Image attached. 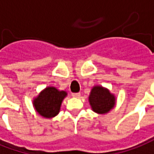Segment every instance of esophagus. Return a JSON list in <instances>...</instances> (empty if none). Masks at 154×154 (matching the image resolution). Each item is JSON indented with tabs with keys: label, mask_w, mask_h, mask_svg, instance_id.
Segmentation results:
<instances>
[{
	"label": "esophagus",
	"mask_w": 154,
	"mask_h": 154,
	"mask_svg": "<svg viewBox=\"0 0 154 154\" xmlns=\"http://www.w3.org/2000/svg\"><path fill=\"white\" fill-rule=\"evenodd\" d=\"M72 95L73 96V97H74V98H79V97L81 96V94L80 93H72Z\"/></svg>",
	"instance_id": "esophagus-1"
}]
</instances>
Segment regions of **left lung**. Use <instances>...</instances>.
<instances>
[{"label":"left lung","mask_w":154,"mask_h":154,"mask_svg":"<svg viewBox=\"0 0 154 154\" xmlns=\"http://www.w3.org/2000/svg\"><path fill=\"white\" fill-rule=\"evenodd\" d=\"M90 106L94 112L106 114L113 108L116 104V97L108 88L100 85L94 86L88 96Z\"/></svg>","instance_id":"obj_1"}]
</instances>
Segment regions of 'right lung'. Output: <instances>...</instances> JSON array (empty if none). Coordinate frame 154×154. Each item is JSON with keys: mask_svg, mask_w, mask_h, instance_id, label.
<instances>
[{"mask_svg": "<svg viewBox=\"0 0 154 154\" xmlns=\"http://www.w3.org/2000/svg\"><path fill=\"white\" fill-rule=\"evenodd\" d=\"M66 96L67 93L64 90L51 86L47 87L33 99V106L42 118L52 119L59 114L62 101Z\"/></svg>", "mask_w": 154, "mask_h": 154, "instance_id": "1", "label": "right lung"}]
</instances>
